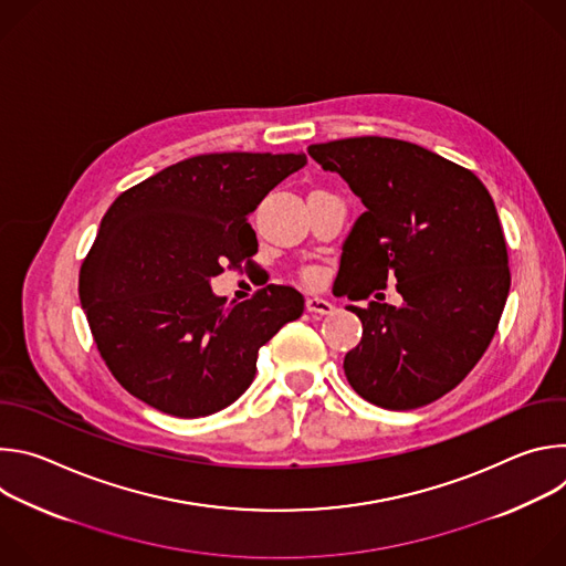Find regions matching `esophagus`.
I'll return each mask as SVG.
<instances>
[{
  "label": "esophagus",
  "mask_w": 566,
  "mask_h": 566,
  "mask_svg": "<svg viewBox=\"0 0 566 566\" xmlns=\"http://www.w3.org/2000/svg\"><path fill=\"white\" fill-rule=\"evenodd\" d=\"M306 311L313 315H332L336 311V306L325 297L311 295V297H306Z\"/></svg>",
  "instance_id": "34e87169"
}]
</instances>
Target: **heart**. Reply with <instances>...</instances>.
Segmentation results:
<instances>
[{"label":"heart","mask_w":566,"mask_h":566,"mask_svg":"<svg viewBox=\"0 0 566 566\" xmlns=\"http://www.w3.org/2000/svg\"><path fill=\"white\" fill-rule=\"evenodd\" d=\"M308 280H315V275H313V273H308Z\"/></svg>","instance_id":"b5f03b06"}]
</instances>
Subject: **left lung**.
I'll use <instances>...</instances> for the list:
<instances>
[{
	"instance_id": "8db88e82",
	"label": "left lung",
	"mask_w": 566,
	"mask_h": 566,
	"mask_svg": "<svg viewBox=\"0 0 566 566\" xmlns=\"http://www.w3.org/2000/svg\"><path fill=\"white\" fill-rule=\"evenodd\" d=\"M308 154L367 208L343 244L345 295L367 300L387 280L402 295L400 306H349L363 338L345 376L378 408H423L470 374L497 332L511 271L495 203L470 170L408 140L356 136Z\"/></svg>"
}]
</instances>
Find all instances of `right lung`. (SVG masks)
Returning a JSON list of instances; mask_svg holds the SVG:
<instances>
[{"instance_id":"1","label":"right lung","mask_w":566,"mask_h":566,"mask_svg":"<svg viewBox=\"0 0 566 566\" xmlns=\"http://www.w3.org/2000/svg\"><path fill=\"white\" fill-rule=\"evenodd\" d=\"M306 156H190L125 190L80 266V302L114 378L154 410L214 415L249 389L258 354L304 311L291 286L228 304L210 289L223 264L258 253L249 214Z\"/></svg>"}]
</instances>
